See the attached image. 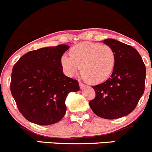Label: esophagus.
<instances>
[{
	"mask_svg": "<svg viewBox=\"0 0 152 152\" xmlns=\"http://www.w3.org/2000/svg\"><path fill=\"white\" fill-rule=\"evenodd\" d=\"M79 87H80L81 89H83V88H86V85H85V84H83L82 82H81L80 81L79 82Z\"/></svg>",
	"mask_w": 152,
	"mask_h": 152,
	"instance_id": "1",
	"label": "esophagus"
}]
</instances>
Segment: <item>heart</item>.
Here are the masks:
<instances>
[{
	"label": "heart",
	"mask_w": 152,
	"mask_h": 152,
	"mask_svg": "<svg viewBox=\"0 0 152 152\" xmlns=\"http://www.w3.org/2000/svg\"><path fill=\"white\" fill-rule=\"evenodd\" d=\"M70 57L62 56L61 65L64 73L73 77L79 70L91 84H99L110 78L116 64V55L108 45L82 42L69 51Z\"/></svg>",
	"instance_id": "heart-1"
}]
</instances>
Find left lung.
Returning a JSON list of instances; mask_svg holds the SVG:
<instances>
[{"instance_id":"1","label":"left lung","mask_w":152,"mask_h":152,"mask_svg":"<svg viewBox=\"0 0 152 152\" xmlns=\"http://www.w3.org/2000/svg\"><path fill=\"white\" fill-rule=\"evenodd\" d=\"M115 52L111 77L93 86L96 97L89 102L98 117L114 120L128 115L136 107L145 90V66L136 49L112 39L104 40Z\"/></svg>"}]
</instances>
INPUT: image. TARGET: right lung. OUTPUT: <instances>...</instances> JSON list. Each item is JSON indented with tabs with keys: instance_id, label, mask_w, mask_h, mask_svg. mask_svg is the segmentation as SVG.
<instances>
[{
	"instance_id": "1",
	"label": "right lung",
	"mask_w": 152,
	"mask_h": 152,
	"mask_svg": "<svg viewBox=\"0 0 152 152\" xmlns=\"http://www.w3.org/2000/svg\"><path fill=\"white\" fill-rule=\"evenodd\" d=\"M69 48L60 45L29 51L13 67L10 90L28 121L40 126L58 123L66 113L67 94L79 90L78 81L64 74L60 62Z\"/></svg>"
}]
</instances>
